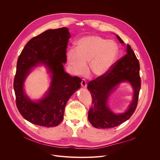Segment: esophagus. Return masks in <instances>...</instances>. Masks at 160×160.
I'll return each mask as SVG.
<instances>
[{"label": "esophagus", "mask_w": 160, "mask_h": 160, "mask_svg": "<svg viewBox=\"0 0 160 160\" xmlns=\"http://www.w3.org/2000/svg\"><path fill=\"white\" fill-rule=\"evenodd\" d=\"M81 85L83 88H86L87 87V82L85 81V79H82V82H81Z\"/></svg>", "instance_id": "1"}]
</instances>
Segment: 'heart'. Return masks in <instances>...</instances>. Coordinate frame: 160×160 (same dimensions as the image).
Masks as SVG:
<instances>
[{"mask_svg":"<svg viewBox=\"0 0 160 160\" xmlns=\"http://www.w3.org/2000/svg\"><path fill=\"white\" fill-rule=\"evenodd\" d=\"M118 51V46L114 41L97 35H88L76 42L75 50L68 51L66 58L75 73H85L89 61L91 73L101 77L107 73L115 63Z\"/></svg>","mask_w":160,"mask_h":160,"instance_id":"b5f03b06","label":"heart"}]
</instances>
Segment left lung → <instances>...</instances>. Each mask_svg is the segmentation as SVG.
Instances as JSON below:
<instances>
[{
  "label": "left lung",
  "instance_id": "8db88e82",
  "mask_svg": "<svg viewBox=\"0 0 160 160\" xmlns=\"http://www.w3.org/2000/svg\"><path fill=\"white\" fill-rule=\"evenodd\" d=\"M117 37L120 43H124L118 35ZM126 51V54L114 64L107 73L88 83L87 88L92 99L88 119L96 128H111L120 125L132 117L138 106L141 86L140 64L128 44ZM125 81L129 82L134 89L133 99L125 113L115 114L107 106V100L116 86Z\"/></svg>",
  "mask_w": 160,
  "mask_h": 160
}]
</instances>
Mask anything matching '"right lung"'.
I'll list each match as a JSON object with an SVG mask.
<instances>
[{"mask_svg":"<svg viewBox=\"0 0 160 160\" xmlns=\"http://www.w3.org/2000/svg\"><path fill=\"white\" fill-rule=\"evenodd\" d=\"M71 37L66 27L48 30L32 38L21 51L14 80L18 111L30 123L45 127L58 125L63 120L65 106L80 87L81 78L64 70L66 49ZM44 64L52 73L50 87L44 98L32 101L24 92V80L33 67Z\"/></svg>","mask_w":160,"mask_h":160,"instance_id":"1","label":"right lung"}]
</instances>
